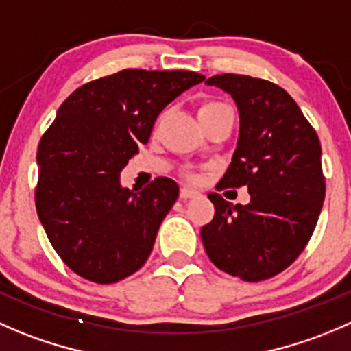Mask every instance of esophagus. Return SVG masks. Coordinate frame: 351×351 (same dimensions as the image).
<instances>
[{
	"instance_id": "obj_1",
	"label": "esophagus",
	"mask_w": 351,
	"mask_h": 351,
	"mask_svg": "<svg viewBox=\"0 0 351 351\" xmlns=\"http://www.w3.org/2000/svg\"><path fill=\"white\" fill-rule=\"evenodd\" d=\"M180 197H182L183 200H189V199H197V197H200V193L197 192V190L190 189V186H183V189L180 190Z\"/></svg>"
}]
</instances>
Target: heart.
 <instances>
[{
	"label": "heart",
	"mask_w": 351,
	"mask_h": 351,
	"mask_svg": "<svg viewBox=\"0 0 351 351\" xmlns=\"http://www.w3.org/2000/svg\"><path fill=\"white\" fill-rule=\"evenodd\" d=\"M226 110H231V108L228 106V104L221 103V101H206V103L200 104V108H199V120H200V118L213 117V114L221 113V111H226ZM189 178L195 182L197 175H193V173H189Z\"/></svg>",
	"instance_id": "1"
}]
</instances>
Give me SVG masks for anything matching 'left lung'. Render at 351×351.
<instances>
[{
	"mask_svg": "<svg viewBox=\"0 0 351 351\" xmlns=\"http://www.w3.org/2000/svg\"><path fill=\"white\" fill-rule=\"evenodd\" d=\"M231 94L240 114V135L219 186L247 185L241 206L209 193L213 221L200 230L216 267L243 281H264L287 269L304 252L326 195L321 142L293 97L280 85L248 75L207 78Z\"/></svg>",
	"mask_w": 351,
	"mask_h": 351,
	"instance_id": "left-lung-1",
	"label": "left lung"
}]
</instances>
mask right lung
I'll list each match as a JSON object with an SVG mask.
<instances>
[{
  "instance_id": "1",
  "label": "right lung",
  "mask_w": 351,
  "mask_h": 351,
  "mask_svg": "<svg viewBox=\"0 0 351 351\" xmlns=\"http://www.w3.org/2000/svg\"><path fill=\"white\" fill-rule=\"evenodd\" d=\"M189 70H137L87 82L70 94L37 149L36 209L61 261L84 280L111 285L141 269L178 185L159 176L138 192L120 185L158 114L200 84Z\"/></svg>"
}]
</instances>
